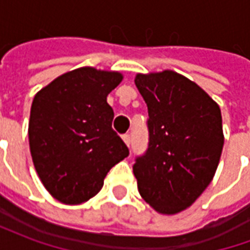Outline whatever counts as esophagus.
Segmentation results:
<instances>
[{
  "label": "esophagus",
  "instance_id": "1",
  "mask_svg": "<svg viewBox=\"0 0 250 250\" xmlns=\"http://www.w3.org/2000/svg\"><path fill=\"white\" fill-rule=\"evenodd\" d=\"M123 138V141L127 146H130V142H131V138H130V134H125V135L122 136Z\"/></svg>",
  "mask_w": 250,
  "mask_h": 250
}]
</instances>
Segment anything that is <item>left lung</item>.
<instances>
[{"label":"left lung","mask_w":250,"mask_h":250,"mask_svg":"<svg viewBox=\"0 0 250 250\" xmlns=\"http://www.w3.org/2000/svg\"><path fill=\"white\" fill-rule=\"evenodd\" d=\"M148 109V145L132 166L142 198L162 214L193 205L214 177L224 134L218 104L173 71L136 75Z\"/></svg>","instance_id":"8db88e82"}]
</instances>
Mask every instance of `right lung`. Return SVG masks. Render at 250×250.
<instances>
[{
    "mask_svg": "<svg viewBox=\"0 0 250 250\" xmlns=\"http://www.w3.org/2000/svg\"><path fill=\"white\" fill-rule=\"evenodd\" d=\"M119 72L91 66L66 72L33 99L29 146L41 182L62 204L85 202L99 193L105 175L128 157V147L112 130L108 93Z\"/></svg>",
    "mask_w": 250,
    "mask_h": 250,
    "instance_id": "obj_1",
    "label": "right lung"
}]
</instances>
